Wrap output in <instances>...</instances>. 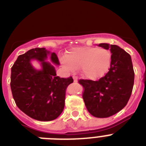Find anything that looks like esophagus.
Returning <instances> with one entry per match:
<instances>
[{
	"instance_id": "esophagus-1",
	"label": "esophagus",
	"mask_w": 146,
	"mask_h": 146,
	"mask_svg": "<svg viewBox=\"0 0 146 146\" xmlns=\"http://www.w3.org/2000/svg\"><path fill=\"white\" fill-rule=\"evenodd\" d=\"M73 80H74V82H77V80H78V77L77 76H73Z\"/></svg>"
}]
</instances>
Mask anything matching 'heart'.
<instances>
[{"label":"heart","mask_w":146,"mask_h":146,"mask_svg":"<svg viewBox=\"0 0 146 146\" xmlns=\"http://www.w3.org/2000/svg\"><path fill=\"white\" fill-rule=\"evenodd\" d=\"M111 59L109 50L83 47L72 49L62 62L70 70L81 69L86 78L96 80L106 74L110 67Z\"/></svg>","instance_id":"obj_1"}]
</instances>
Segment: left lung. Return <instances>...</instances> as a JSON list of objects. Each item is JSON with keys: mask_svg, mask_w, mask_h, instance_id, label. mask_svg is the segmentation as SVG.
<instances>
[{"mask_svg": "<svg viewBox=\"0 0 146 146\" xmlns=\"http://www.w3.org/2000/svg\"><path fill=\"white\" fill-rule=\"evenodd\" d=\"M112 53L109 71L97 81L80 80L84 91L82 99L88 111L96 118H108L121 110L131 96L135 72L129 53L117 45H98Z\"/></svg>", "mask_w": 146, "mask_h": 146, "instance_id": "8db88e82", "label": "left lung"}]
</instances>
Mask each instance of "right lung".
Here are the masks:
<instances>
[{
  "label": "right lung",
  "mask_w": 146,
  "mask_h": 146,
  "mask_svg": "<svg viewBox=\"0 0 146 146\" xmlns=\"http://www.w3.org/2000/svg\"><path fill=\"white\" fill-rule=\"evenodd\" d=\"M51 52L45 48H34L18 56L11 67V93L17 106L33 119L41 121L55 120L63 112L66 89L73 78H60L52 64L46 61ZM32 59L41 62L42 69L36 70L30 64ZM51 61L59 65L55 52Z\"/></svg>",
  "instance_id": "obj_1"
}]
</instances>
